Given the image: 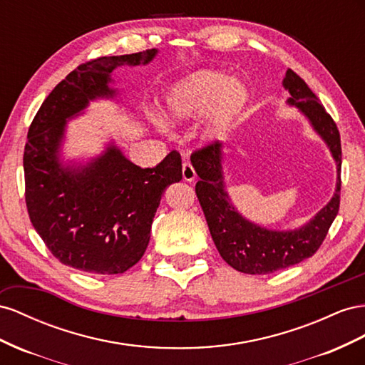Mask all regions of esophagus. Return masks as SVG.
I'll use <instances>...</instances> for the list:
<instances>
[{
	"label": "esophagus",
	"instance_id": "34e87169",
	"mask_svg": "<svg viewBox=\"0 0 365 365\" xmlns=\"http://www.w3.org/2000/svg\"><path fill=\"white\" fill-rule=\"evenodd\" d=\"M182 175H183V180L185 182H190L191 183V182L195 180V171H194L191 163H188V162L183 163V166H182Z\"/></svg>",
	"mask_w": 365,
	"mask_h": 365
}]
</instances>
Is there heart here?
<instances>
[{
	"mask_svg": "<svg viewBox=\"0 0 365 365\" xmlns=\"http://www.w3.org/2000/svg\"><path fill=\"white\" fill-rule=\"evenodd\" d=\"M251 93L242 79L220 70H197L177 81L165 96L163 119L185 125L206 116L203 142H215L231 131L246 111Z\"/></svg>",
	"mask_w": 365,
	"mask_h": 365,
	"instance_id": "1",
	"label": "heart"
}]
</instances>
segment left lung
Instances as JSON below:
<instances>
[{"mask_svg": "<svg viewBox=\"0 0 365 365\" xmlns=\"http://www.w3.org/2000/svg\"><path fill=\"white\" fill-rule=\"evenodd\" d=\"M283 87L289 93L286 106L295 107L306 118L336 165L335 192L309 222L294 229H270L249 220L237 210L226 190L223 143L215 142L191 155V163L200 177L195 194L215 247L229 266L243 274H272L312 257L326 238L339 210L341 139L336 123L292 70H287Z\"/></svg>", "mask_w": 365, "mask_h": 365, "instance_id": "8db88e82", "label": "left lung"}]
</instances>
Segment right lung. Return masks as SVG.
<instances>
[{
	"instance_id": "obj_1",
	"label": "right lung",
	"mask_w": 365,
	"mask_h": 365,
	"mask_svg": "<svg viewBox=\"0 0 365 365\" xmlns=\"http://www.w3.org/2000/svg\"><path fill=\"white\" fill-rule=\"evenodd\" d=\"M159 50L106 56L79 66L51 90L30 125L24 148L30 222L61 263L82 272L123 274L142 258L166 186L182 180L171 151L154 168L125 158L114 139L91 158H66L68 122L90 102L122 103L113 71L148 66Z\"/></svg>"
}]
</instances>
